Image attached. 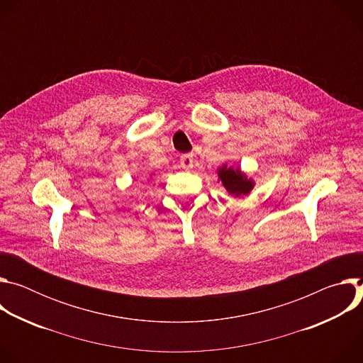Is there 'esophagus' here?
<instances>
[{
	"mask_svg": "<svg viewBox=\"0 0 363 363\" xmlns=\"http://www.w3.org/2000/svg\"><path fill=\"white\" fill-rule=\"evenodd\" d=\"M179 162H181V167H182L184 169H192V167H194V158H192V155H191V153L182 155Z\"/></svg>",
	"mask_w": 363,
	"mask_h": 363,
	"instance_id": "1",
	"label": "esophagus"
}]
</instances>
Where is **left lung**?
Instances as JSON below:
<instances>
[{
    "label": "left lung",
    "mask_w": 363,
    "mask_h": 363,
    "mask_svg": "<svg viewBox=\"0 0 363 363\" xmlns=\"http://www.w3.org/2000/svg\"><path fill=\"white\" fill-rule=\"evenodd\" d=\"M218 178L223 182L224 188L231 194V195H247L252 186L254 181L251 178H247L245 174L241 172L240 168H233L223 165L218 169Z\"/></svg>",
    "instance_id": "1"
}]
</instances>
